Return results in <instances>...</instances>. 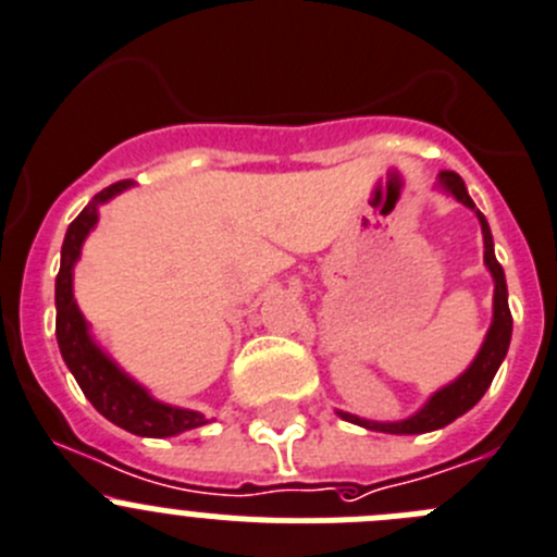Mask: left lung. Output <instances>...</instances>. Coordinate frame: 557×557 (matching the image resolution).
<instances>
[{
    "label": "left lung",
    "instance_id": "obj_1",
    "mask_svg": "<svg viewBox=\"0 0 557 557\" xmlns=\"http://www.w3.org/2000/svg\"><path fill=\"white\" fill-rule=\"evenodd\" d=\"M440 189L454 195L461 206L472 208L481 222V233H483V263L492 272V280H495V305H492V326L483 337L481 351L475 355V360L470 362L465 373L459 379H454L450 384H445L443 389H436L434 396L425 401V407L420 412H414L412 418L407 420H396V423H376V420H366L357 418V414L349 412H337L343 420H349V423L362 425V429L371 431H384V434H425V431H436L445 429L448 423H454L456 418L467 412V409L475 407L478 401L483 398V393L490 389L492 379H495L497 368L500 362L506 360L508 343H511V310H508V288H506V274H503V267L497 263L495 258V242H492V231L486 216L481 214L472 202V197L467 195V186L461 181V175L450 173V170H443L440 173Z\"/></svg>",
    "mask_w": 557,
    "mask_h": 557
}]
</instances>
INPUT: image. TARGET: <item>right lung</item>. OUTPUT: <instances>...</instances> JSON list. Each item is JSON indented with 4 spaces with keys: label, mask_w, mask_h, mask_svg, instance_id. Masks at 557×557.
Returning <instances> with one entry per match:
<instances>
[{
    "label": "right lung",
    "mask_w": 557,
    "mask_h": 557,
    "mask_svg": "<svg viewBox=\"0 0 557 557\" xmlns=\"http://www.w3.org/2000/svg\"><path fill=\"white\" fill-rule=\"evenodd\" d=\"M128 186H132V181H117V184L101 189L87 202L85 211L67 225L60 252V274H57L54 285L57 343H60V355L67 371L74 373L87 401L103 418L137 436H175L181 431L206 425L208 420L191 409L156 401L143 384H137L128 373L114 366V360H109L101 346L92 341L90 326H87L85 315L74 299V267L79 261L82 244L98 222V206L126 191Z\"/></svg>",
    "instance_id": "right-lung-1"
}]
</instances>
